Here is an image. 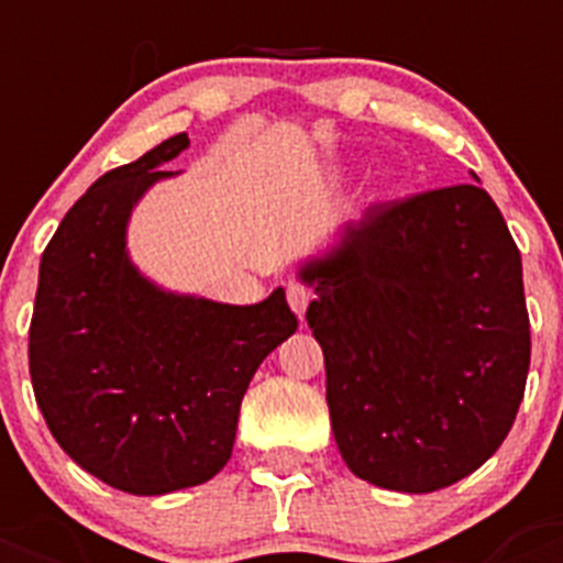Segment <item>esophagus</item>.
<instances>
[{
    "instance_id": "34e87169",
    "label": "esophagus",
    "mask_w": 563,
    "mask_h": 563,
    "mask_svg": "<svg viewBox=\"0 0 563 563\" xmlns=\"http://www.w3.org/2000/svg\"><path fill=\"white\" fill-rule=\"evenodd\" d=\"M286 298H289V307L295 309V316L303 318L307 316L309 300H312V289L303 286V283H289V289H286Z\"/></svg>"
}]
</instances>
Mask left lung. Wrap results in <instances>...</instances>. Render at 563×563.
I'll return each instance as SVG.
<instances>
[{"mask_svg": "<svg viewBox=\"0 0 563 563\" xmlns=\"http://www.w3.org/2000/svg\"><path fill=\"white\" fill-rule=\"evenodd\" d=\"M327 406L360 479L429 494L506 441L529 374L523 263L479 184L379 203L300 265Z\"/></svg>", "mask_w": 563, "mask_h": 563, "instance_id": "obj_1", "label": "left lung"}]
</instances>
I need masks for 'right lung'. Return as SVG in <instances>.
Returning a JSON list of instances; mask_svg holds the SVG:
<instances>
[{
	"instance_id": "obj_1",
	"label": "right lung",
	"mask_w": 563,
	"mask_h": 563,
	"mask_svg": "<svg viewBox=\"0 0 563 563\" xmlns=\"http://www.w3.org/2000/svg\"><path fill=\"white\" fill-rule=\"evenodd\" d=\"M189 148L169 136L101 175L40 260L29 330L34 397L64 453L110 488L161 497L212 479L263 360L298 330L286 291L251 307L178 295L128 256L136 201Z\"/></svg>"
}]
</instances>
